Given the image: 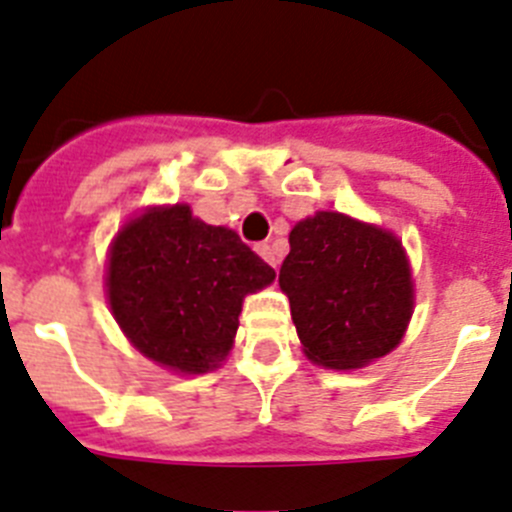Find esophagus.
I'll list each match as a JSON object with an SVG mask.
<instances>
[{"mask_svg": "<svg viewBox=\"0 0 512 512\" xmlns=\"http://www.w3.org/2000/svg\"><path fill=\"white\" fill-rule=\"evenodd\" d=\"M255 252L257 255L262 257V260L267 262V265H273V267H278V257H275V252H273V247L267 245V242H260V245H255Z\"/></svg>", "mask_w": 512, "mask_h": 512, "instance_id": "obj_1", "label": "esophagus"}]
</instances>
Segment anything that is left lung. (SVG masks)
<instances>
[{
    "mask_svg": "<svg viewBox=\"0 0 512 512\" xmlns=\"http://www.w3.org/2000/svg\"><path fill=\"white\" fill-rule=\"evenodd\" d=\"M288 242L278 283L313 365L357 370L393 352L413 313L400 239L339 211H319L298 222Z\"/></svg>",
    "mask_w": 512,
    "mask_h": 512,
    "instance_id": "8db88e82",
    "label": "left lung"
}]
</instances>
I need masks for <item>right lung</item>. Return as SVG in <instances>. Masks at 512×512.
Returning <instances> with one entry per match:
<instances>
[{
    "instance_id": "1",
    "label": "right lung",
    "mask_w": 512,
    "mask_h": 512,
    "mask_svg": "<svg viewBox=\"0 0 512 512\" xmlns=\"http://www.w3.org/2000/svg\"><path fill=\"white\" fill-rule=\"evenodd\" d=\"M275 270L227 227L186 204L153 206L124 224L107 262V298L124 336L183 375L219 367L234 344L247 293Z\"/></svg>"
}]
</instances>
